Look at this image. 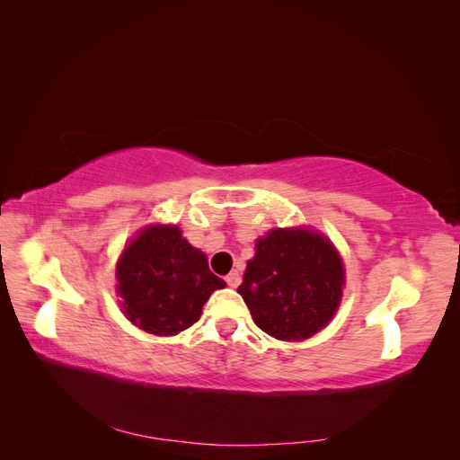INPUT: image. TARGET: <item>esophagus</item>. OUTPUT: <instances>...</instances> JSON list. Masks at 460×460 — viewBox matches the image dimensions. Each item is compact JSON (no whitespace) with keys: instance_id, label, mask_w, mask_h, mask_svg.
<instances>
[{"instance_id":"esophagus-1","label":"esophagus","mask_w":460,"mask_h":460,"mask_svg":"<svg viewBox=\"0 0 460 460\" xmlns=\"http://www.w3.org/2000/svg\"><path fill=\"white\" fill-rule=\"evenodd\" d=\"M226 284L230 288H238L242 284V274L238 270H232L228 276H226Z\"/></svg>"}]
</instances>
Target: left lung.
<instances>
[{"label": "left lung", "mask_w": 460, "mask_h": 460, "mask_svg": "<svg viewBox=\"0 0 460 460\" xmlns=\"http://www.w3.org/2000/svg\"><path fill=\"white\" fill-rule=\"evenodd\" d=\"M238 288L255 324L269 336L301 341L324 328L341 299L343 264L309 230H272L259 238Z\"/></svg>", "instance_id": "left-lung-1"}]
</instances>
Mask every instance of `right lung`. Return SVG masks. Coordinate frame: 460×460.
<instances>
[{
  "label": "right lung",
  "mask_w": 460,
  "mask_h": 460,
  "mask_svg": "<svg viewBox=\"0 0 460 460\" xmlns=\"http://www.w3.org/2000/svg\"><path fill=\"white\" fill-rule=\"evenodd\" d=\"M117 280L130 323L155 336H174L198 323L208 296L226 286L176 226L137 235L119 261Z\"/></svg>",
  "instance_id": "1"
}]
</instances>
